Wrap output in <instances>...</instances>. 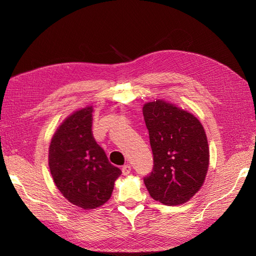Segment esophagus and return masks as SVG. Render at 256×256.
<instances>
[{
	"mask_svg": "<svg viewBox=\"0 0 256 256\" xmlns=\"http://www.w3.org/2000/svg\"><path fill=\"white\" fill-rule=\"evenodd\" d=\"M122 175H128L131 173V166L129 164H126L122 168Z\"/></svg>",
	"mask_w": 256,
	"mask_h": 256,
	"instance_id": "obj_1",
	"label": "esophagus"
}]
</instances>
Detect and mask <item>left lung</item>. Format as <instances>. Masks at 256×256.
Masks as SVG:
<instances>
[{"label":"left lung","instance_id":"left-lung-1","mask_svg":"<svg viewBox=\"0 0 256 256\" xmlns=\"http://www.w3.org/2000/svg\"><path fill=\"white\" fill-rule=\"evenodd\" d=\"M143 115L154 157L152 172L144 177L147 190L164 205L187 202L202 187L209 164L202 124L162 100L146 104Z\"/></svg>","mask_w":256,"mask_h":256}]
</instances>
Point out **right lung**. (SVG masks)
I'll return each instance as SVG.
<instances>
[{
    "label": "right lung",
    "mask_w": 256,
    "mask_h": 256,
    "mask_svg": "<svg viewBox=\"0 0 256 256\" xmlns=\"http://www.w3.org/2000/svg\"><path fill=\"white\" fill-rule=\"evenodd\" d=\"M92 108L76 111L53 136L49 168L58 189L69 202L84 209L104 204L122 174L112 166L92 132Z\"/></svg>",
    "instance_id": "obj_1"
}]
</instances>
